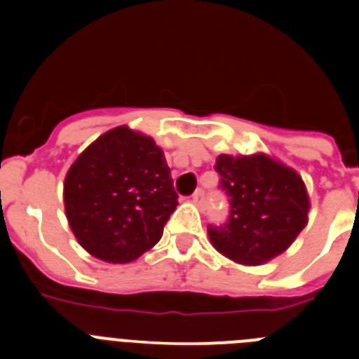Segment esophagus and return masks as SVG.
Wrapping results in <instances>:
<instances>
[{
  "label": "esophagus",
  "mask_w": 359,
  "mask_h": 359,
  "mask_svg": "<svg viewBox=\"0 0 359 359\" xmlns=\"http://www.w3.org/2000/svg\"><path fill=\"white\" fill-rule=\"evenodd\" d=\"M192 201H194L196 205H203V203H205V192H203V189L196 190L194 194H192Z\"/></svg>",
  "instance_id": "obj_1"
}]
</instances>
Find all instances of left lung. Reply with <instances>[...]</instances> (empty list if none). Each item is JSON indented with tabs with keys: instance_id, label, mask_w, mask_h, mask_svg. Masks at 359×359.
<instances>
[{
	"instance_id": "left-lung-1",
	"label": "left lung",
	"mask_w": 359,
	"mask_h": 359,
	"mask_svg": "<svg viewBox=\"0 0 359 359\" xmlns=\"http://www.w3.org/2000/svg\"><path fill=\"white\" fill-rule=\"evenodd\" d=\"M214 169L230 198V215L223 226H208L212 246L246 266L264 264L286 252L309 212V196L297 170L262 152L221 154Z\"/></svg>"
}]
</instances>
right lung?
I'll return each mask as SVG.
<instances>
[{
  "instance_id": "right-lung-1",
  "label": "right lung",
  "mask_w": 359,
  "mask_h": 359,
  "mask_svg": "<svg viewBox=\"0 0 359 359\" xmlns=\"http://www.w3.org/2000/svg\"><path fill=\"white\" fill-rule=\"evenodd\" d=\"M177 207L170 169L151 136L128 126L98 136L65 180V210L73 236L100 261H136L161 239Z\"/></svg>"
}]
</instances>
